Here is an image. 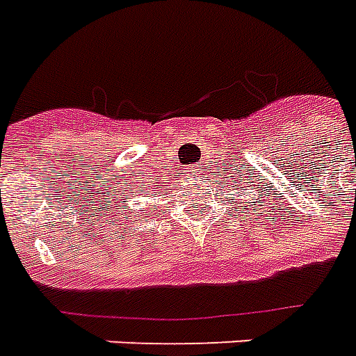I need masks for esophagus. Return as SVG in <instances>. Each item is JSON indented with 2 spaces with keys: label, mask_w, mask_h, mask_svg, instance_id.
<instances>
[{
  "label": "esophagus",
  "mask_w": 356,
  "mask_h": 356,
  "mask_svg": "<svg viewBox=\"0 0 356 356\" xmlns=\"http://www.w3.org/2000/svg\"><path fill=\"white\" fill-rule=\"evenodd\" d=\"M202 171V164L194 165V168H191V175H196V173H200Z\"/></svg>",
  "instance_id": "34e87169"
}]
</instances>
